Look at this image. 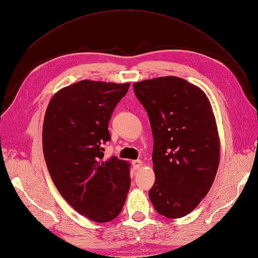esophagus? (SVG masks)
<instances>
[{"label": "esophagus", "instance_id": "1", "mask_svg": "<svg viewBox=\"0 0 258 258\" xmlns=\"http://www.w3.org/2000/svg\"><path fill=\"white\" fill-rule=\"evenodd\" d=\"M131 163H132V167H134V169L138 170L140 167L142 166V160H140V159L132 160V161H131Z\"/></svg>", "mask_w": 258, "mask_h": 258}]
</instances>
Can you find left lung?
Returning a JSON list of instances; mask_svg holds the SVG:
<instances>
[{"label":"left lung","mask_w":258,"mask_h":258,"mask_svg":"<svg viewBox=\"0 0 258 258\" xmlns=\"http://www.w3.org/2000/svg\"><path fill=\"white\" fill-rule=\"evenodd\" d=\"M153 132L155 210L168 218L190 213L207 196L220 163V138L206 93L176 76L134 84Z\"/></svg>","instance_id":"1"}]
</instances>
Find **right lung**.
Returning a JSON list of instances; mask_svg holds the SVG:
<instances>
[{
    "label": "right lung",
    "mask_w": 258,
    "mask_h": 258,
    "mask_svg": "<svg viewBox=\"0 0 258 258\" xmlns=\"http://www.w3.org/2000/svg\"><path fill=\"white\" fill-rule=\"evenodd\" d=\"M129 83L84 80L51 98L43 123V153L54 186L68 204L97 223L119 215L130 188L128 161L104 158L108 122Z\"/></svg>",
    "instance_id": "1"
}]
</instances>
